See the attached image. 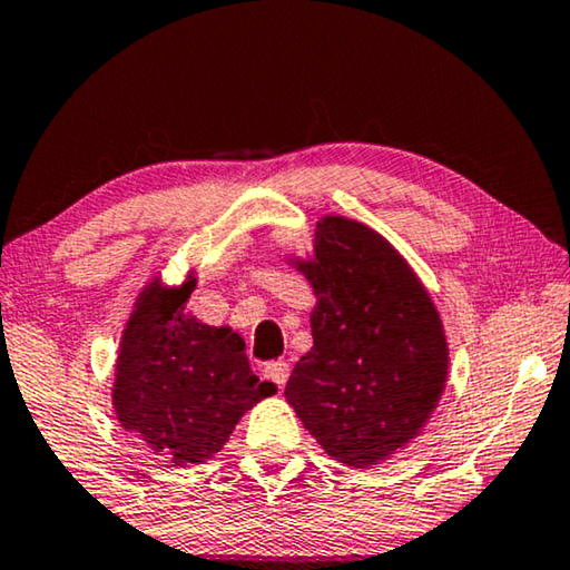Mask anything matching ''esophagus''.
<instances>
[{
    "label": "esophagus",
    "mask_w": 570,
    "mask_h": 570,
    "mask_svg": "<svg viewBox=\"0 0 570 570\" xmlns=\"http://www.w3.org/2000/svg\"><path fill=\"white\" fill-rule=\"evenodd\" d=\"M262 373H264V379L272 381V384H277L279 389H283L287 376H291V365H287L285 361H272V363L264 365Z\"/></svg>",
    "instance_id": "34e87169"
}]
</instances>
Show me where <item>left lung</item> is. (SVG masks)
Here are the masks:
<instances>
[{
  "label": "left lung",
  "instance_id": "8db88e82",
  "mask_svg": "<svg viewBox=\"0 0 570 570\" xmlns=\"http://www.w3.org/2000/svg\"><path fill=\"white\" fill-rule=\"evenodd\" d=\"M314 287V347L285 400L332 459L365 470L417 439L446 389L449 342L415 272L368 225L316 223L314 256L293 259Z\"/></svg>",
  "mask_w": 570,
  "mask_h": 570
}]
</instances>
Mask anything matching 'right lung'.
Returning a JSON list of instances; mask_svg holds the SVG:
<instances>
[{
  "mask_svg": "<svg viewBox=\"0 0 570 570\" xmlns=\"http://www.w3.org/2000/svg\"><path fill=\"white\" fill-rule=\"evenodd\" d=\"M194 287L191 275L178 287L160 277L142 287L121 332L111 389L124 431L176 466L207 462L244 412L277 392L254 376L240 334L186 314Z\"/></svg>",
  "mask_w": 570,
  "mask_h": 570,
  "instance_id": "obj_1",
  "label": "right lung"
}]
</instances>
